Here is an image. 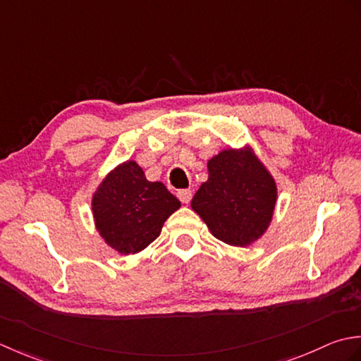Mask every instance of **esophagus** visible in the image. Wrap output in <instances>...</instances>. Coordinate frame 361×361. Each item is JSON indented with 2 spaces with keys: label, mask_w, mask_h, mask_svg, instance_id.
<instances>
[{
  "label": "esophagus",
  "mask_w": 361,
  "mask_h": 361,
  "mask_svg": "<svg viewBox=\"0 0 361 361\" xmlns=\"http://www.w3.org/2000/svg\"><path fill=\"white\" fill-rule=\"evenodd\" d=\"M191 196H193V193H191L190 188H182V190H178V197L183 202V204H188L191 201Z\"/></svg>",
  "instance_id": "obj_1"
}]
</instances>
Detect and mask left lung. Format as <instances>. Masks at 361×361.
Masks as SVG:
<instances>
[{"instance_id":"left-lung-1","label":"left lung","mask_w":361,"mask_h":361,"mask_svg":"<svg viewBox=\"0 0 361 361\" xmlns=\"http://www.w3.org/2000/svg\"><path fill=\"white\" fill-rule=\"evenodd\" d=\"M209 180L191 209L213 237L232 246H247L268 229L277 200L276 182L251 151L226 149L209 160Z\"/></svg>"}]
</instances>
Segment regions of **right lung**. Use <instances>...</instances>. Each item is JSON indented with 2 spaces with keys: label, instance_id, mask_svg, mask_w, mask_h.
Here are the masks:
<instances>
[{
  "label": "right lung",
  "instance_id": "1",
  "mask_svg": "<svg viewBox=\"0 0 361 361\" xmlns=\"http://www.w3.org/2000/svg\"><path fill=\"white\" fill-rule=\"evenodd\" d=\"M180 207L161 182L146 180L134 160L116 166L93 195L99 235L120 254H137L156 240L166 218Z\"/></svg>",
  "mask_w": 361,
  "mask_h": 361
}]
</instances>
